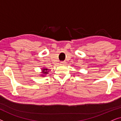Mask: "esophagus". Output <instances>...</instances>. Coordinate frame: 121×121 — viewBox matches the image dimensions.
Listing matches in <instances>:
<instances>
[{"mask_svg":"<svg viewBox=\"0 0 121 121\" xmlns=\"http://www.w3.org/2000/svg\"><path fill=\"white\" fill-rule=\"evenodd\" d=\"M66 63H66V62H64V61H63V62H60L61 65H65Z\"/></svg>","mask_w":121,"mask_h":121,"instance_id":"esophagus-1","label":"esophagus"}]
</instances>
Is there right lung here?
Wrapping results in <instances>:
<instances>
[{"instance_id":"right-lung-1","label":"right lung","mask_w":121,"mask_h":121,"mask_svg":"<svg viewBox=\"0 0 121 121\" xmlns=\"http://www.w3.org/2000/svg\"><path fill=\"white\" fill-rule=\"evenodd\" d=\"M48 69L43 68H42V72H41L42 74H40V75L42 76V77H45L46 74H48Z\"/></svg>"}]
</instances>
